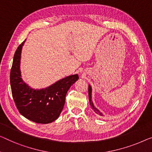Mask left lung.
<instances>
[{
	"label": "left lung",
	"mask_w": 152,
	"mask_h": 152,
	"mask_svg": "<svg viewBox=\"0 0 152 152\" xmlns=\"http://www.w3.org/2000/svg\"><path fill=\"white\" fill-rule=\"evenodd\" d=\"M88 92H89V104L91 106V108L94 109V112L97 113V114L100 115V116H103V114L98 109V108H96L95 107L94 105V103H93V102L91 100V92H92V89H91V87L90 85H89V89H88Z\"/></svg>",
	"instance_id": "obj_1"
}]
</instances>
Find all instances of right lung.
<instances>
[{"instance_id":"obj_1","label":"right lung","mask_w":152,"mask_h":152,"mask_svg":"<svg viewBox=\"0 0 152 152\" xmlns=\"http://www.w3.org/2000/svg\"><path fill=\"white\" fill-rule=\"evenodd\" d=\"M25 41L18 47L11 69L10 84L13 100L20 114L26 119L38 124L52 123L59 117L67 91L79 77L78 74H74L44 89L31 88L22 80L20 72L21 53Z\"/></svg>"}]
</instances>
